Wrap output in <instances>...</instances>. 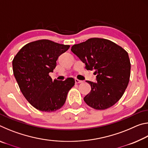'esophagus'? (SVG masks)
Listing matches in <instances>:
<instances>
[{"label":"esophagus","mask_w":148,"mask_h":148,"mask_svg":"<svg viewBox=\"0 0 148 148\" xmlns=\"http://www.w3.org/2000/svg\"><path fill=\"white\" fill-rule=\"evenodd\" d=\"M82 82H83V81H82V80H79L77 79H75V83L76 84H80V83H82Z\"/></svg>","instance_id":"34e87169"}]
</instances>
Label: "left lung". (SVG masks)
I'll list each match as a JSON object with an SVG mask.
<instances>
[{
	"label": "left lung",
	"instance_id": "8db88e82",
	"mask_svg": "<svg viewBox=\"0 0 148 148\" xmlns=\"http://www.w3.org/2000/svg\"><path fill=\"white\" fill-rule=\"evenodd\" d=\"M71 51L86 64L87 70H95L97 82L87 81L91 92L84 101L95 110H105L121 98L128 86L131 62L128 53L109 40L92 38L75 44Z\"/></svg>",
	"mask_w": 148,
	"mask_h": 148
}]
</instances>
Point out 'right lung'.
Listing matches in <instances>:
<instances>
[{"instance_id": "obj_1", "label": "right lung", "mask_w": 148, "mask_h": 148, "mask_svg": "<svg viewBox=\"0 0 148 148\" xmlns=\"http://www.w3.org/2000/svg\"><path fill=\"white\" fill-rule=\"evenodd\" d=\"M69 47V45L39 40L26 44L14 57L15 78L25 98L37 110L51 112L60 109L74 86L72 77L59 81L49 75L56 68L58 57Z\"/></svg>"}]
</instances>
